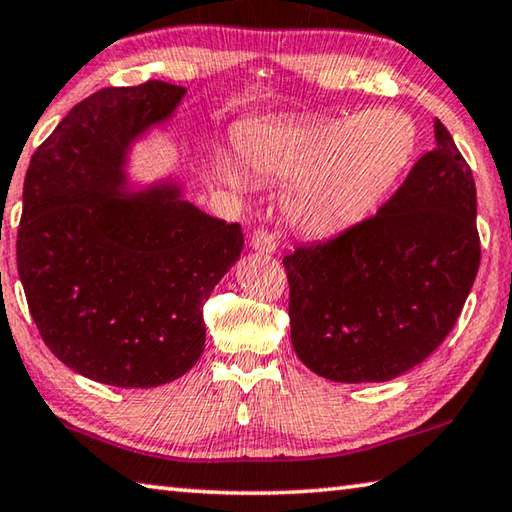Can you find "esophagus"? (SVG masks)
Listing matches in <instances>:
<instances>
[{
  "label": "esophagus",
  "instance_id": "obj_1",
  "mask_svg": "<svg viewBox=\"0 0 512 512\" xmlns=\"http://www.w3.org/2000/svg\"><path fill=\"white\" fill-rule=\"evenodd\" d=\"M249 247L258 251V254H274L276 251V238L267 229H258L249 240Z\"/></svg>",
  "mask_w": 512,
  "mask_h": 512
}]
</instances>
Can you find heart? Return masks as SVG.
I'll return each instance as SVG.
<instances>
[{"mask_svg": "<svg viewBox=\"0 0 512 512\" xmlns=\"http://www.w3.org/2000/svg\"><path fill=\"white\" fill-rule=\"evenodd\" d=\"M411 116L373 107L357 116L308 123H258L238 134L240 159L251 173L290 182L283 215L306 236H333L373 213L416 155ZM233 184L245 182L236 164Z\"/></svg>", "mask_w": 512, "mask_h": 512, "instance_id": "obj_1", "label": "heart"}]
</instances>
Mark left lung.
<instances>
[{"label":"left lung","mask_w":512,"mask_h":512,"mask_svg":"<svg viewBox=\"0 0 512 512\" xmlns=\"http://www.w3.org/2000/svg\"><path fill=\"white\" fill-rule=\"evenodd\" d=\"M391 200L339 236L283 258L299 360L333 382H387L450 335L479 272L477 188L452 134Z\"/></svg>","instance_id":"8db88e82"}]
</instances>
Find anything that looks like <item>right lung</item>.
I'll return each mask as SVG.
<instances>
[{"instance_id":"right-lung-1","label":"right lung","mask_w":512,"mask_h":512,"mask_svg":"<svg viewBox=\"0 0 512 512\" xmlns=\"http://www.w3.org/2000/svg\"><path fill=\"white\" fill-rule=\"evenodd\" d=\"M184 94L161 80L101 89L24 177L17 272L31 317L62 364L110 387L150 389L193 369L204 303L245 242L238 222L206 215L173 179L125 188L132 143Z\"/></svg>"}]
</instances>
